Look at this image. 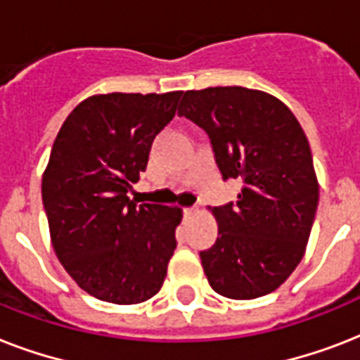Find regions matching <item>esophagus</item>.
Listing matches in <instances>:
<instances>
[{
    "mask_svg": "<svg viewBox=\"0 0 360 360\" xmlns=\"http://www.w3.org/2000/svg\"><path fill=\"white\" fill-rule=\"evenodd\" d=\"M194 211H196V207H185L183 209V214H186V217H188V214H192Z\"/></svg>",
    "mask_w": 360,
    "mask_h": 360,
    "instance_id": "34e87169",
    "label": "esophagus"
}]
</instances>
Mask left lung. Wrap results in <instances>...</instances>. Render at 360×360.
I'll use <instances>...</instances> for the list:
<instances>
[{
  "label": "left lung",
  "instance_id": "left-lung-1",
  "mask_svg": "<svg viewBox=\"0 0 360 360\" xmlns=\"http://www.w3.org/2000/svg\"><path fill=\"white\" fill-rule=\"evenodd\" d=\"M179 115L205 130L222 179L243 183L213 209L219 237L200 252L209 284L228 299L267 295L304 256L318 209L307 136L284 103L248 87L183 93Z\"/></svg>",
  "mask_w": 360,
  "mask_h": 360
}]
</instances>
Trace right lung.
Returning <instances> with one entry per match:
<instances>
[{
    "instance_id": "add662e5",
    "label": "right lung",
    "mask_w": 360,
    "mask_h": 360,
    "mask_svg": "<svg viewBox=\"0 0 360 360\" xmlns=\"http://www.w3.org/2000/svg\"><path fill=\"white\" fill-rule=\"evenodd\" d=\"M183 93H110L80 103L53 141L42 203L53 250L89 295L136 304L162 288L179 207L130 200Z\"/></svg>"
}]
</instances>
